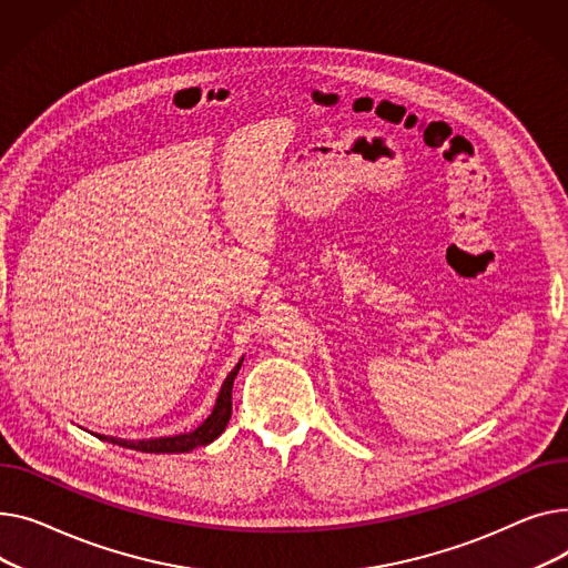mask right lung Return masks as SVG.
Returning a JSON list of instances; mask_svg holds the SVG:
<instances>
[{"label": "right lung", "instance_id": "right-lung-1", "mask_svg": "<svg viewBox=\"0 0 568 568\" xmlns=\"http://www.w3.org/2000/svg\"><path fill=\"white\" fill-rule=\"evenodd\" d=\"M241 364H243V359L233 366V372L222 383L217 404H215L213 413L209 415V419L199 428H194L192 433H181V436L153 438V440H121V438H110V436H98V438L108 440L112 445L135 449V452H146V454H183L194 447L211 445L217 436H222V430L226 428V424L231 419V387H233V381H236V376H239Z\"/></svg>", "mask_w": 568, "mask_h": 568}]
</instances>
